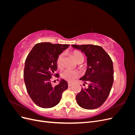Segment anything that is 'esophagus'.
Instances as JSON below:
<instances>
[{"label": "esophagus", "mask_w": 135, "mask_h": 135, "mask_svg": "<svg viewBox=\"0 0 135 135\" xmlns=\"http://www.w3.org/2000/svg\"><path fill=\"white\" fill-rule=\"evenodd\" d=\"M72 85H73V83H72L70 82V81H68V86H69V87H71Z\"/></svg>", "instance_id": "obj_1"}]
</instances>
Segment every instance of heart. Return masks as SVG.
<instances>
[{
  "instance_id": "1",
  "label": "heart",
  "mask_w": 135,
  "mask_h": 135,
  "mask_svg": "<svg viewBox=\"0 0 135 135\" xmlns=\"http://www.w3.org/2000/svg\"><path fill=\"white\" fill-rule=\"evenodd\" d=\"M73 55L74 56L76 62H78L81 59H83V56L80 52L78 51H74L73 53ZM64 54H61L59 55V57L57 61L58 66L59 68H62L64 66ZM79 72L73 70L71 69H67L65 70L62 74V76L64 79H66L69 81H73L76 78L79 76Z\"/></svg>"
}]
</instances>
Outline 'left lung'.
<instances>
[{
	"mask_svg": "<svg viewBox=\"0 0 135 135\" xmlns=\"http://www.w3.org/2000/svg\"><path fill=\"white\" fill-rule=\"evenodd\" d=\"M72 47L84 53L87 57L88 68L80 80L88 87L81 88L76 96V102L83 109H97L105 103L111 91L114 81L113 61L99 46L84 44L72 45Z\"/></svg>",
	"mask_w": 135,
	"mask_h": 135,
	"instance_id": "obj_1",
	"label": "left lung"
}]
</instances>
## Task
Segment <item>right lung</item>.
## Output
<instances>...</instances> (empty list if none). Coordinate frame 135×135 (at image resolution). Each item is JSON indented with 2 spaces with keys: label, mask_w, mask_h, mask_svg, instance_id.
Returning a JSON list of instances; mask_svg holds the SVG:
<instances>
[{
  "label": "right lung",
  "mask_w": 135,
  "mask_h": 135,
  "mask_svg": "<svg viewBox=\"0 0 135 135\" xmlns=\"http://www.w3.org/2000/svg\"><path fill=\"white\" fill-rule=\"evenodd\" d=\"M69 44L43 42L35 44L28 55L25 63L23 76L28 95L38 107L51 108L57 105L62 94L68 87V82L61 79L52 86V76H59L57 69L59 56Z\"/></svg>",
  "instance_id": "obj_1"
}]
</instances>
